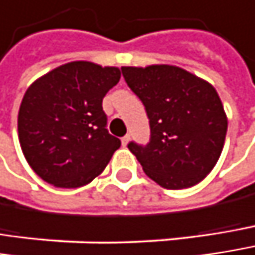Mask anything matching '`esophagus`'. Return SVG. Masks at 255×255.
Segmentation results:
<instances>
[{
  "mask_svg": "<svg viewBox=\"0 0 255 255\" xmlns=\"http://www.w3.org/2000/svg\"><path fill=\"white\" fill-rule=\"evenodd\" d=\"M121 141H123V146H127L128 144V141H129V135H124L123 138H121Z\"/></svg>",
  "mask_w": 255,
  "mask_h": 255,
  "instance_id": "obj_1",
  "label": "esophagus"
}]
</instances>
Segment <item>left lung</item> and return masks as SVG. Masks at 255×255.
<instances>
[{"label":"left lung","instance_id":"1","mask_svg":"<svg viewBox=\"0 0 255 255\" xmlns=\"http://www.w3.org/2000/svg\"><path fill=\"white\" fill-rule=\"evenodd\" d=\"M128 87L143 102L150 141L128 143L143 171L168 190L190 188L215 168L228 120L212 84L174 65L123 67Z\"/></svg>","mask_w":255,"mask_h":255}]
</instances>
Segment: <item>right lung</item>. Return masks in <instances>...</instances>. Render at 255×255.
I'll list each match as a JSON object with an SVG mask.
<instances>
[{
    "instance_id": "right-lung-1",
    "label": "right lung",
    "mask_w": 255,
    "mask_h": 255,
    "mask_svg": "<svg viewBox=\"0 0 255 255\" xmlns=\"http://www.w3.org/2000/svg\"><path fill=\"white\" fill-rule=\"evenodd\" d=\"M117 67L74 61L42 76L18 111V140L32 169L48 184L77 188L102 174L120 138L108 132L105 95L120 81Z\"/></svg>"
}]
</instances>
